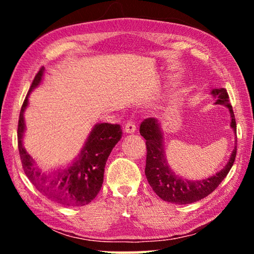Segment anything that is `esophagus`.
Returning <instances> with one entry per match:
<instances>
[{
	"instance_id": "34e87169",
	"label": "esophagus",
	"mask_w": 254,
	"mask_h": 254,
	"mask_svg": "<svg viewBox=\"0 0 254 254\" xmlns=\"http://www.w3.org/2000/svg\"><path fill=\"white\" fill-rule=\"evenodd\" d=\"M124 132L126 133H134L135 132V124L133 121H127L124 126Z\"/></svg>"
}]
</instances>
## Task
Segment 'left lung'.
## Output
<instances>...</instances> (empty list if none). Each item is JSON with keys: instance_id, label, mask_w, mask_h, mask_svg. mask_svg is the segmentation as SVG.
<instances>
[{"instance_id": "1", "label": "left lung", "mask_w": 254, "mask_h": 254, "mask_svg": "<svg viewBox=\"0 0 254 254\" xmlns=\"http://www.w3.org/2000/svg\"><path fill=\"white\" fill-rule=\"evenodd\" d=\"M212 95L217 100L215 104L225 105L231 113V127L236 132V122L234 112L230 104L229 94L225 88H216L212 91ZM140 134L145 139L147 145V160L144 173L148 183L153 191L161 199L175 204H190L208 196L217 188L233 166L236 157V147L232 151L227 165L212 177L203 180H186L178 177L169 168L166 160L165 150L162 144V132L160 123L153 118L145 119L140 126Z\"/></svg>"}]
</instances>
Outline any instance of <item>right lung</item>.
<instances>
[{"label": "right lung", "mask_w": 254, "mask_h": 254, "mask_svg": "<svg viewBox=\"0 0 254 254\" xmlns=\"http://www.w3.org/2000/svg\"><path fill=\"white\" fill-rule=\"evenodd\" d=\"M45 68L34 76L27 97L21 107L18 124V147L25 175L33 186L47 198L65 206H84L89 204L101 190L104 168L112 149L122 137L119 124L100 123L93 127L78 158L68 167L45 174L36 167L33 159L25 151L22 137L25 130L23 113L28 106V96L40 84Z\"/></svg>", "instance_id": "obj_1"}]
</instances>
